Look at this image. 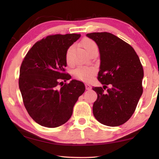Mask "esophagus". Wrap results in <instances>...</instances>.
Segmentation results:
<instances>
[{
  "mask_svg": "<svg viewBox=\"0 0 159 159\" xmlns=\"http://www.w3.org/2000/svg\"><path fill=\"white\" fill-rule=\"evenodd\" d=\"M85 88L87 90H90V89H92V86L89 85V83H85Z\"/></svg>",
  "mask_w": 159,
  "mask_h": 159,
  "instance_id": "esophagus-1",
  "label": "esophagus"
}]
</instances>
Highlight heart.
<instances>
[{
    "mask_svg": "<svg viewBox=\"0 0 159 159\" xmlns=\"http://www.w3.org/2000/svg\"><path fill=\"white\" fill-rule=\"evenodd\" d=\"M80 45L88 55L93 51H97V44L91 39L84 38L80 42ZM73 49L74 47H70L66 53V61L68 63L70 61L71 55ZM96 72V69L93 67H80L76 68L74 71L73 74L74 77L76 78L77 79L83 80V81H89L93 79Z\"/></svg>",
    "mask_w": 159,
    "mask_h": 159,
    "instance_id": "heart-1",
    "label": "heart"
}]
</instances>
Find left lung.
Returning a JSON list of instances; mask_svg holds the SVG:
<instances>
[{
  "label": "left lung",
  "instance_id": "8db88e82",
  "mask_svg": "<svg viewBox=\"0 0 159 159\" xmlns=\"http://www.w3.org/2000/svg\"><path fill=\"white\" fill-rule=\"evenodd\" d=\"M86 36L96 42L100 54L98 80L105 87L92 88L97 99L93 115L108 126L123 125L132 116L143 94V66L131 46L110 33H92ZM103 89H106L103 87Z\"/></svg>",
  "mask_w": 159,
  "mask_h": 159
}]
</instances>
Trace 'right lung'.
<instances>
[{"label":"right lung","mask_w":159,"mask_h":159,"mask_svg":"<svg viewBox=\"0 0 159 159\" xmlns=\"http://www.w3.org/2000/svg\"><path fill=\"white\" fill-rule=\"evenodd\" d=\"M80 34H55L36 42L20 68L19 89L28 114L34 122L48 128L64 125L70 119L84 83L65 73L66 53L80 38Z\"/></svg>","instance_id":"add662e5"}]
</instances>
